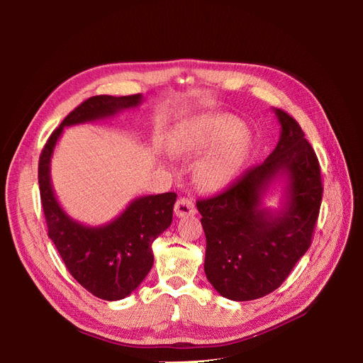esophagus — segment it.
I'll return each mask as SVG.
<instances>
[{
  "label": "esophagus",
  "mask_w": 363,
  "mask_h": 363,
  "mask_svg": "<svg viewBox=\"0 0 363 363\" xmlns=\"http://www.w3.org/2000/svg\"><path fill=\"white\" fill-rule=\"evenodd\" d=\"M196 212V207L195 203L191 198H179L174 204V213L176 217H187V215H194Z\"/></svg>",
  "instance_id": "1"
}]
</instances>
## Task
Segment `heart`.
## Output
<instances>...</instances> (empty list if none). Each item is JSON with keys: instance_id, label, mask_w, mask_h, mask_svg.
<instances>
[{"instance_id": "obj_1", "label": "heart", "mask_w": 363, "mask_h": 363, "mask_svg": "<svg viewBox=\"0 0 363 363\" xmlns=\"http://www.w3.org/2000/svg\"><path fill=\"white\" fill-rule=\"evenodd\" d=\"M221 144L223 146L217 152L198 167V179L206 189L226 187L243 165L250 150V138L242 133V125L220 115H203L189 123L177 143V148L190 152H207Z\"/></svg>"}]
</instances>
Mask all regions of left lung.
I'll use <instances>...</instances> for the list:
<instances>
[{
	"label": "left lung",
	"mask_w": 363,
	"mask_h": 363,
	"mask_svg": "<svg viewBox=\"0 0 363 363\" xmlns=\"http://www.w3.org/2000/svg\"><path fill=\"white\" fill-rule=\"evenodd\" d=\"M274 112L281 123L274 151L218 195L196 201L206 234V276L233 301L257 299L279 287L309 250L320 213L317 154L295 118ZM277 175L289 181L288 204L273 214L259 207V199Z\"/></svg>",
	"instance_id": "8db88e82"
}]
</instances>
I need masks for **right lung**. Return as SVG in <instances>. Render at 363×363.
<instances>
[{"label": "right lung", "mask_w": 363, "mask_h": 363, "mask_svg": "<svg viewBox=\"0 0 363 363\" xmlns=\"http://www.w3.org/2000/svg\"><path fill=\"white\" fill-rule=\"evenodd\" d=\"M140 103V94L86 99L52 130L38 159V187L48 237L74 279L106 301L126 298L150 273L154 262L151 245L172 225L177 195L168 191L137 198L109 225L89 228L72 220L59 206L50 181V160L64 128L112 117Z\"/></svg>", "instance_id": "right-lung-1"}]
</instances>
